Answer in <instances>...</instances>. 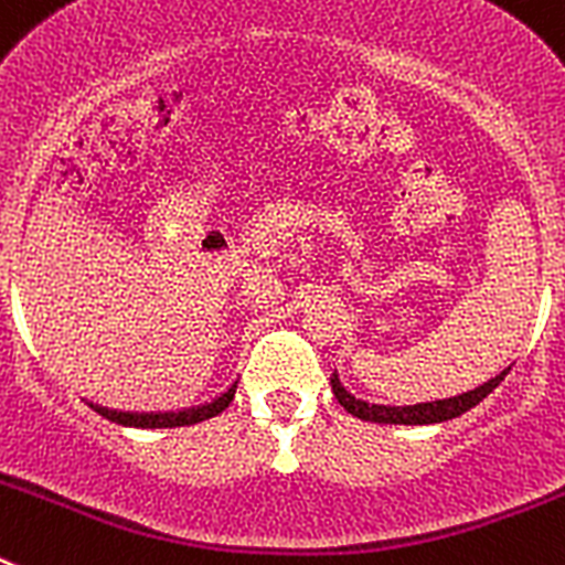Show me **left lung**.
I'll list each match as a JSON object with an SVG mask.
<instances>
[{
    "label": "left lung",
    "instance_id": "obj_1",
    "mask_svg": "<svg viewBox=\"0 0 565 565\" xmlns=\"http://www.w3.org/2000/svg\"><path fill=\"white\" fill-rule=\"evenodd\" d=\"M507 373L501 376L489 379L487 384L476 387V391L461 393V396L452 398H441V402H424V404H413V407H384V404H367L362 398L351 396V393L344 391L342 384H339L337 373L331 376V391L337 396V402L342 404L344 411L351 413V416L362 418V422H379V424H436V422H447V418H456L461 413H467L469 407H476L478 402L489 396V393L495 391L498 384L503 382Z\"/></svg>",
    "mask_w": 565,
    "mask_h": 565
}]
</instances>
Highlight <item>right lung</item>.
Listing matches in <instances>:
<instances>
[{
    "label": "right lung",
    "instance_id": "right-lung-1",
    "mask_svg": "<svg viewBox=\"0 0 565 565\" xmlns=\"http://www.w3.org/2000/svg\"><path fill=\"white\" fill-rule=\"evenodd\" d=\"M234 398V387L228 393H223L221 398H214L212 404H203V407H192V411H181V413H118V411H107V407H98V404H89L98 416L109 418L115 424H124V427H186V424H198L206 422V418L217 416L228 407V402Z\"/></svg>",
    "mask_w": 565,
    "mask_h": 565
}]
</instances>
